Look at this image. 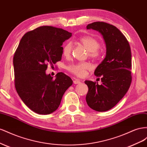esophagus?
<instances>
[{"label":"esophagus","mask_w":147,"mask_h":147,"mask_svg":"<svg viewBox=\"0 0 147 147\" xmlns=\"http://www.w3.org/2000/svg\"><path fill=\"white\" fill-rule=\"evenodd\" d=\"M81 82V81L78 80V79H74L73 81V83L74 84H79Z\"/></svg>","instance_id":"obj_1"}]
</instances>
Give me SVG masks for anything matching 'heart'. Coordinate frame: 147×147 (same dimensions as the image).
Listing matches in <instances>:
<instances>
[{
    "mask_svg": "<svg viewBox=\"0 0 147 147\" xmlns=\"http://www.w3.org/2000/svg\"><path fill=\"white\" fill-rule=\"evenodd\" d=\"M80 42L89 52V55L93 58H97L100 55L98 49L100 43L97 40L89 36H82L79 39ZM72 50V44L66 43L63 48V54L65 57H69ZM92 68V65L89 62H79L69 65L68 69L71 73L79 77H84L86 74V71Z\"/></svg>",
    "mask_w": 147,
    "mask_h": 147,
    "instance_id": "1",
    "label": "heart"
}]
</instances>
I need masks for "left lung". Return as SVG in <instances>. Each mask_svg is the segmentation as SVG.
I'll use <instances>...</instances> for the list:
<instances>
[{
	"label": "left lung",
	"instance_id": "left-lung-1",
	"mask_svg": "<svg viewBox=\"0 0 147 147\" xmlns=\"http://www.w3.org/2000/svg\"><path fill=\"white\" fill-rule=\"evenodd\" d=\"M102 34L106 45V56L97 67L94 74L101 77L102 84L86 81L89 90L86 102L97 111L114 107L126 94L132 81L131 50L127 40L113 25L97 22L87 26Z\"/></svg>",
	"mask_w": 147,
	"mask_h": 147
}]
</instances>
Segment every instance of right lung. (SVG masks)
<instances>
[{"label": "right lung", "mask_w": 147, "mask_h": 147, "mask_svg": "<svg viewBox=\"0 0 147 147\" xmlns=\"http://www.w3.org/2000/svg\"><path fill=\"white\" fill-rule=\"evenodd\" d=\"M71 32L50 26L37 28L25 34L13 57L16 92L26 105L39 115H49L57 110L63 95L73 84L63 73L55 78L47 74V64L61 60L64 42Z\"/></svg>", "instance_id": "add662e5"}]
</instances>
